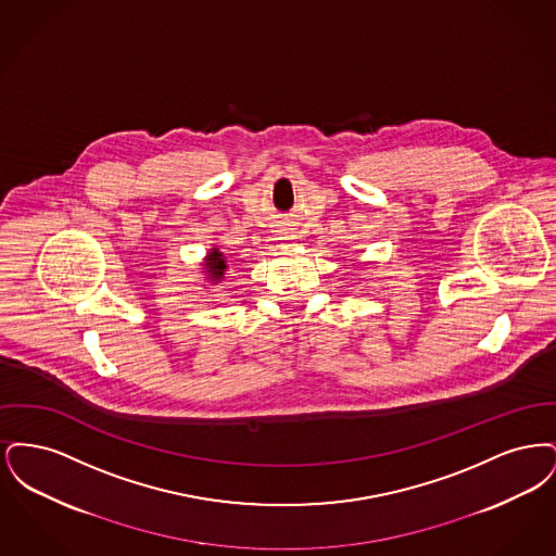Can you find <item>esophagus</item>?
Here are the masks:
<instances>
[{
  "label": "esophagus",
  "mask_w": 556,
  "mask_h": 556,
  "mask_svg": "<svg viewBox=\"0 0 556 556\" xmlns=\"http://www.w3.org/2000/svg\"><path fill=\"white\" fill-rule=\"evenodd\" d=\"M281 239H283V241H288V239H290V238H288V236H283V238H281Z\"/></svg>",
  "instance_id": "34e87169"
}]
</instances>
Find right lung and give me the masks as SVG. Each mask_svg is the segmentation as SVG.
I'll list each match as a JSON object with an SVG mask.
<instances>
[{"instance_id": "right-lung-1", "label": "right lung", "mask_w": 556, "mask_h": 556, "mask_svg": "<svg viewBox=\"0 0 556 556\" xmlns=\"http://www.w3.org/2000/svg\"><path fill=\"white\" fill-rule=\"evenodd\" d=\"M202 275H204V281L208 283H220L223 277H225V270L229 268L227 263V256L220 252L218 245H212L211 250L206 252V256L202 258Z\"/></svg>"}]
</instances>
